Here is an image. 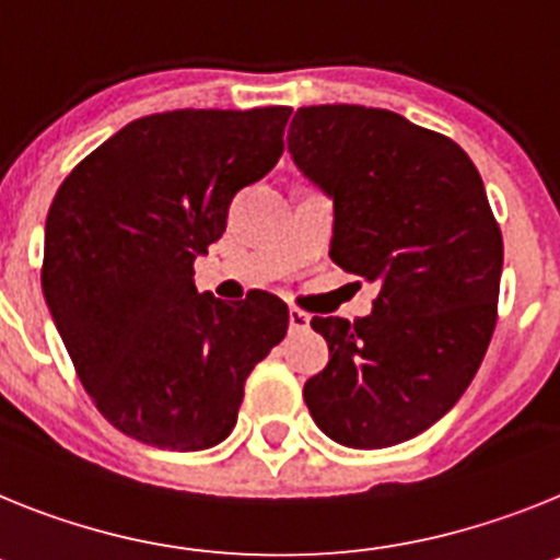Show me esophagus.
I'll use <instances>...</instances> for the list:
<instances>
[{"label":"esophagus","instance_id":"obj_1","mask_svg":"<svg viewBox=\"0 0 560 560\" xmlns=\"http://www.w3.org/2000/svg\"><path fill=\"white\" fill-rule=\"evenodd\" d=\"M310 329V315L304 310L290 307V332H304Z\"/></svg>","mask_w":560,"mask_h":560}]
</instances>
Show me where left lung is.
Instances as JSON below:
<instances>
[{
	"mask_svg": "<svg viewBox=\"0 0 560 560\" xmlns=\"http://www.w3.org/2000/svg\"><path fill=\"white\" fill-rule=\"evenodd\" d=\"M287 149L332 199L335 265L381 284L366 318H313L329 363L304 383L310 415L347 448L411 440L493 338L504 247L482 177L451 138L372 106H304Z\"/></svg>",
	"mask_w": 560,
	"mask_h": 560,
	"instance_id": "8db88e82",
	"label": "left lung"
}]
</instances>
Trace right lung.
Segmentation results:
<instances>
[{"mask_svg": "<svg viewBox=\"0 0 560 560\" xmlns=\"http://www.w3.org/2000/svg\"><path fill=\"white\" fill-rule=\"evenodd\" d=\"M290 106L174 109L126 124L61 183L42 290L95 408L132 440L202 451L236 425L253 366L287 335L270 293H197L194 259L233 194L284 152Z\"/></svg>", "mask_w": 560, "mask_h": 560, "instance_id": "right-lung-1", "label": "right lung"}]
</instances>
